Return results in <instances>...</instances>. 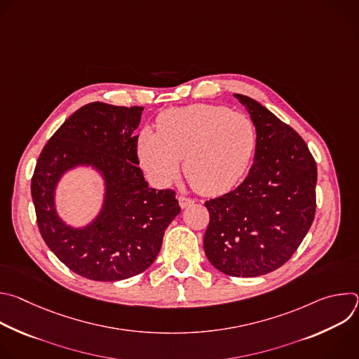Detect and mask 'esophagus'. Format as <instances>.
<instances>
[{
	"mask_svg": "<svg viewBox=\"0 0 359 359\" xmlns=\"http://www.w3.org/2000/svg\"><path fill=\"white\" fill-rule=\"evenodd\" d=\"M193 203H194V200L191 197H187V196H183V194L179 196V204H180L182 209H186V208L191 206Z\"/></svg>",
	"mask_w": 359,
	"mask_h": 359,
	"instance_id": "34e87169",
	"label": "esophagus"
}]
</instances>
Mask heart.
<instances>
[{
	"label": "heart",
	"mask_w": 359,
	"mask_h": 359,
	"mask_svg": "<svg viewBox=\"0 0 359 359\" xmlns=\"http://www.w3.org/2000/svg\"><path fill=\"white\" fill-rule=\"evenodd\" d=\"M255 142V128L247 115L198 104L163 112L158 118V133L142 129L137 155L158 183L170 182L183 159V173L196 190L222 194L245 173Z\"/></svg>",
	"instance_id": "obj_1"
}]
</instances>
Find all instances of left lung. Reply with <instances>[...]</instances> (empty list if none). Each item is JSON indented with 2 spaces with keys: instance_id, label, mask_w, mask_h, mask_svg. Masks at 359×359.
Instances as JSON below:
<instances>
[{
  "instance_id": "1",
  "label": "left lung",
  "mask_w": 359,
  "mask_h": 359,
  "mask_svg": "<svg viewBox=\"0 0 359 359\" xmlns=\"http://www.w3.org/2000/svg\"><path fill=\"white\" fill-rule=\"evenodd\" d=\"M257 132L254 163L234 190L210 198L204 233L209 262L231 277H259L285 264L316 217L317 163L304 139L245 95Z\"/></svg>"
}]
</instances>
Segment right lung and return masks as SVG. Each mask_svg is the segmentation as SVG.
I'll return each instance as SVG.
<instances>
[{
	"mask_svg": "<svg viewBox=\"0 0 359 359\" xmlns=\"http://www.w3.org/2000/svg\"><path fill=\"white\" fill-rule=\"evenodd\" d=\"M142 111L104 102L79 108L46 142L31 179L43 241L69 270L89 280L121 281L143 273L180 213L175 190L149 187L137 166L135 130ZM78 164H92L107 183L104 209L85 229L64 225L53 208L56 182Z\"/></svg>",
	"mask_w": 359,
	"mask_h": 359,
	"instance_id": "obj_1",
	"label": "right lung"
}]
</instances>
